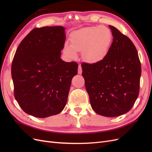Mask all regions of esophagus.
Segmentation results:
<instances>
[{
    "label": "esophagus",
    "instance_id": "obj_1",
    "mask_svg": "<svg viewBox=\"0 0 152 152\" xmlns=\"http://www.w3.org/2000/svg\"><path fill=\"white\" fill-rule=\"evenodd\" d=\"M82 73V67L80 65H79V68H78V73H79V74H81Z\"/></svg>",
    "mask_w": 152,
    "mask_h": 152
}]
</instances>
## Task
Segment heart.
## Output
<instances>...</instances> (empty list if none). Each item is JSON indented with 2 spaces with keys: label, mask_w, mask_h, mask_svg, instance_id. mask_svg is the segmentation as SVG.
Masks as SVG:
<instances>
[{
  "label": "heart",
  "mask_w": 152,
  "mask_h": 152,
  "mask_svg": "<svg viewBox=\"0 0 152 152\" xmlns=\"http://www.w3.org/2000/svg\"><path fill=\"white\" fill-rule=\"evenodd\" d=\"M71 44L66 42L63 52L70 59L77 58L82 52L84 60L90 63L102 61L109 53L113 42L111 30L104 26L86 27L73 31L70 35Z\"/></svg>",
  "instance_id": "heart-1"
}]
</instances>
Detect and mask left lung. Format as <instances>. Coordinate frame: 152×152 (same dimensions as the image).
Returning <instances> with one entry per match:
<instances>
[{
	"label": "left lung",
	"instance_id": "1",
	"mask_svg": "<svg viewBox=\"0 0 152 152\" xmlns=\"http://www.w3.org/2000/svg\"><path fill=\"white\" fill-rule=\"evenodd\" d=\"M113 37L107 56L102 61L82 63V76L94 112L117 117L132 108L139 95L141 66L131 39L109 25Z\"/></svg>",
	"mask_w": 152,
	"mask_h": 152
}]
</instances>
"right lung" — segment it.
I'll list each match as a JSON object with an SVG mask.
<instances>
[{
  "mask_svg": "<svg viewBox=\"0 0 152 152\" xmlns=\"http://www.w3.org/2000/svg\"><path fill=\"white\" fill-rule=\"evenodd\" d=\"M61 26L35 28L20 44L12 59L14 96L23 111L39 118L65 108L78 64L60 58L65 41Z\"/></svg>",
  "mask_w": 152,
  "mask_h": 152,
  "instance_id": "obj_1",
  "label": "right lung"
}]
</instances>
